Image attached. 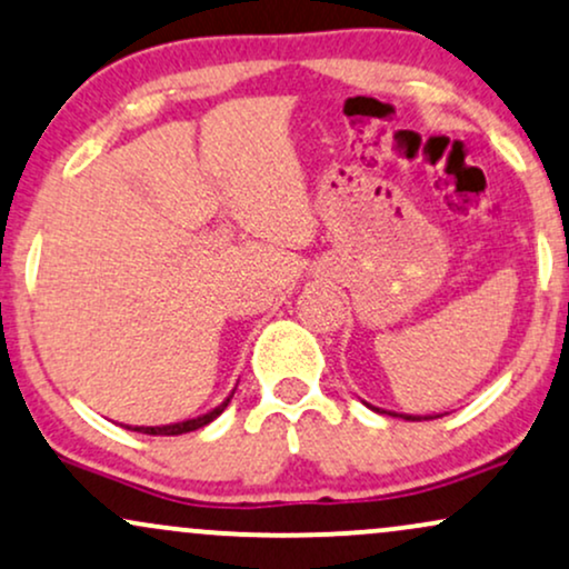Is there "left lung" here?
<instances>
[{
	"instance_id": "8db88e82",
	"label": "left lung",
	"mask_w": 569,
	"mask_h": 569,
	"mask_svg": "<svg viewBox=\"0 0 569 569\" xmlns=\"http://www.w3.org/2000/svg\"><path fill=\"white\" fill-rule=\"evenodd\" d=\"M372 410H378V407H372ZM405 420H420V416H402ZM426 418H429V416H426ZM439 418V416H437Z\"/></svg>"
}]
</instances>
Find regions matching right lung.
<instances>
[{"label":"right lung","mask_w":569,"mask_h":569,"mask_svg":"<svg viewBox=\"0 0 569 569\" xmlns=\"http://www.w3.org/2000/svg\"><path fill=\"white\" fill-rule=\"evenodd\" d=\"M233 391H237V389H233ZM233 391H231L229 397H226L223 402H220L218 407H212L210 412H204V416H197V418H189V420H180V423H167V426H127V429L138 431V433H151V437H178V433L197 431V429H202V426L212 423V420H216V418L220 416V412H223L226 407H229Z\"/></svg>","instance_id":"add662e5"}]
</instances>
